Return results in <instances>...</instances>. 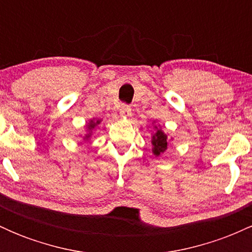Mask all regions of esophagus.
Returning <instances> with one entry per match:
<instances>
[{"label":"esophagus","mask_w":252,"mask_h":252,"mask_svg":"<svg viewBox=\"0 0 252 252\" xmlns=\"http://www.w3.org/2000/svg\"><path fill=\"white\" fill-rule=\"evenodd\" d=\"M120 114L121 116L123 117H129L130 115H131V109H130V106L126 105V104H122L120 109Z\"/></svg>","instance_id":"1"}]
</instances>
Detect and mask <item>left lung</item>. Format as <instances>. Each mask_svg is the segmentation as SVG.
<instances>
[{
	"label": "left lung",
	"instance_id": "obj_1",
	"mask_svg": "<svg viewBox=\"0 0 252 252\" xmlns=\"http://www.w3.org/2000/svg\"><path fill=\"white\" fill-rule=\"evenodd\" d=\"M155 132L152 137V144H153V154L155 156H160L163 154L168 147V140H167V135L162 131V129L158 128L155 126Z\"/></svg>",
	"mask_w": 252,
	"mask_h": 252
}]
</instances>
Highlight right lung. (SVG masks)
I'll use <instances>...</instances> for the list:
<instances>
[{
    "label": "right lung",
    "mask_w": 252,
    "mask_h": 252,
    "mask_svg": "<svg viewBox=\"0 0 252 252\" xmlns=\"http://www.w3.org/2000/svg\"><path fill=\"white\" fill-rule=\"evenodd\" d=\"M99 123H100V120H94H94L90 121L88 126H86V128H88V132H86L85 136H84V137H83L84 140L88 141L89 138L91 137V135H92V130H94V128H96V126H98V124H99Z\"/></svg>",
    "instance_id": "1"
}]
</instances>
